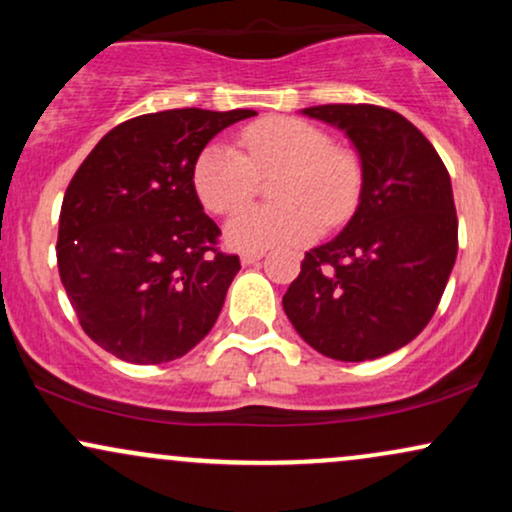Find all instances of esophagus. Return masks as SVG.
I'll list each match as a JSON object with an SVG mask.
<instances>
[{
  "mask_svg": "<svg viewBox=\"0 0 512 512\" xmlns=\"http://www.w3.org/2000/svg\"><path fill=\"white\" fill-rule=\"evenodd\" d=\"M262 257H264V252H243V255H240V262H243L245 267H248V264L260 262Z\"/></svg>",
  "mask_w": 512,
  "mask_h": 512,
  "instance_id": "obj_1",
  "label": "esophagus"
}]
</instances>
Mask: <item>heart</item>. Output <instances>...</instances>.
<instances>
[{"label":"heart","instance_id":"obj_1","mask_svg":"<svg viewBox=\"0 0 512 512\" xmlns=\"http://www.w3.org/2000/svg\"><path fill=\"white\" fill-rule=\"evenodd\" d=\"M240 146H204L192 168L199 202L214 214H233L254 196L257 177L279 174L274 208L240 211L226 223V243L264 252L303 245L344 223L361 195V163L330 134L298 117H264L240 132Z\"/></svg>","mask_w":512,"mask_h":512}]
</instances>
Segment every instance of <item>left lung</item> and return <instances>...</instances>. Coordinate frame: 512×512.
Returning <instances> with one entry per match:
<instances>
[{
	"label": "left lung",
	"instance_id": "left-lung-1",
	"mask_svg": "<svg viewBox=\"0 0 512 512\" xmlns=\"http://www.w3.org/2000/svg\"><path fill=\"white\" fill-rule=\"evenodd\" d=\"M361 158V195L344 231L305 252L284 293L296 332L337 361L409 344L436 313L457 257L448 168L407 117L380 105H315Z\"/></svg>",
	"mask_w": 512,
	"mask_h": 512
}]
</instances>
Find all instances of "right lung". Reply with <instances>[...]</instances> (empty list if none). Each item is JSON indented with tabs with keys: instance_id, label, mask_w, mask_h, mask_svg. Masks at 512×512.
<instances>
[{
	"instance_id": "right-lung-1",
	"label": "right lung",
	"mask_w": 512,
	"mask_h": 512,
	"mask_svg": "<svg viewBox=\"0 0 512 512\" xmlns=\"http://www.w3.org/2000/svg\"><path fill=\"white\" fill-rule=\"evenodd\" d=\"M255 110H163L122 122L64 192L57 267L81 327L127 363L156 366L207 337L238 255L216 248L192 168L221 129Z\"/></svg>"
}]
</instances>
